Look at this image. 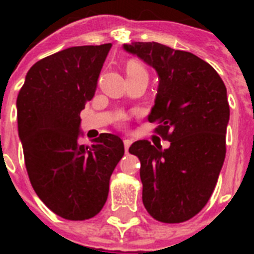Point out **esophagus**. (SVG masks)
Instances as JSON below:
<instances>
[{
    "instance_id": "34e87169",
    "label": "esophagus",
    "mask_w": 254,
    "mask_h": 254,
    "mask_svg": "<svg viewBox=\"0 0 254 254\" xmlns=\"http://www.w3.org/2000/svg\"><path fill=\"white\" fill-rule=\"evenodd\" d=\"M124 145H125V151H129V147L131 145V139H124Z\"/></svg>"
}]
</instances>
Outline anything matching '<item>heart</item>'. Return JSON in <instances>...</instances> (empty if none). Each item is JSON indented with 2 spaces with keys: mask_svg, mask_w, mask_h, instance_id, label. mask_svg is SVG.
I'll list each match as a JSON object with an SVG mask.
<instances>
[{
  "mask_svg": "<svg viewBox=\"0 0 254 254\" xmlns=\"http://www.w3.org/2000/svg\"><path fill=\"white\" fill-rule=\"evenodd\" d=\"M134 71H145L138 63H130L127 65V72H134Z\"/></svg>",
  "mask_w": 254,
  "mask_h": 254,
  "instance_id": "heart-1",
  "label": "heart"
}]
</instances>
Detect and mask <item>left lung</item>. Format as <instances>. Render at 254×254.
I'll return each mask as SVG.
<instances>
[{
    "instance_id": "left-lung-1",
    "label": "left lung",
    "mask_w": 254,
    "mask_h": 254,
    "mask_svg": "<svg viewBox=\"0 0 254 254\" xmlns=\"http://www.w3.org/2000/svg\"><path fill=\"white\" fill-rule=\"evenodd\" d=\"M155 69L158 88L149 121L170 146L135 141L129 153L141 162L142 201L155 220L182 223L212 195L225 158L229 121L227 88L213 67L196 55L157 42L124 45Z\"/></svg>"
}]
</instances>
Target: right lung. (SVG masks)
<instances>
[{"mask_svg":"<svg viewBox=\"0 0 254 254\" xmlns=\"http://www.w3.org/2000/svg\"><path fill=\"white\" fill-rule=\"evenodd\" d=\"M112 43L76 46L43 58L29 69L17 97L18 135L34 191L67 220L96 216L124 155L119 135L79 142L80 112L95 96Z\"/></svg>","mask_w":254,"mask_h":254,"instance_id":"add662e5","label":"right lung"}]
</instances>
